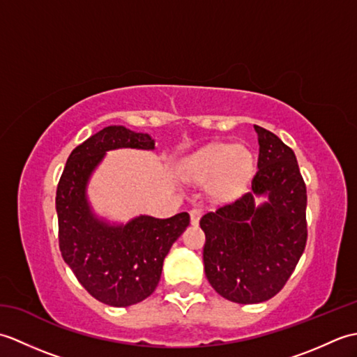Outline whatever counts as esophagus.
<instances>
[{
  "mask_svg": "<svg viewBox=\"0 0 357 357\" xmlns=\"http://www.w3.org/2000/svg\"><path fill=\"white\" fill-rule=\"evenodd\" d=\"M201 216H202V210L201 208H192L190 210V221H192L193 225H198Z\"/></svg>",
  "mask_w": 357,
  "mask_h": 357,
  "instance_id": "1",
  "label": "esophagus"
}]
</instances>
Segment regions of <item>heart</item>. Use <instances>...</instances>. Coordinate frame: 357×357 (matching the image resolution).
I'll list each match as a JSON object with an SVG mask.
<instances>
[{
  "label": "heart",
  "mask_w": 357,
  "mask_h": 357,
  "mask_svg": "<svg viewBox=\"0 0 357 357\" xmlns=\"http://www.w3.org/2000/svg\"><path fill=\"white\" fill-rule=\"evenodd\" d=\"M181 176L195 183L210 181L208 190L219 199L242 192L253 173V156L244 147L230 144H210L179 164Z\"/></svg>",
  "instance_id": "b5f03b06"
}]
</instances>
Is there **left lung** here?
<instances>
[{
    "mask_svg": "<svg viewBox=\"0 0 357 357\" xmlns=\"http://www.w3.org/2000/svg\"><path fill=\"white\" fill-rule=\"evenodd\" d=\"M259 142L252 193L208 211L204 270L210 285L236 304H259L282 290L307 244V187L294 151L255 126ZM253 194L269 202L254 206Z\"/></svg>",
    "mask_w": 357,
    "mask_h": 357,
    "instance_id": "1",
    "label": "left lung"
}]
</instances>
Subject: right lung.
I'll return each instance as SVG.
<instances>
[{
    "mask_svg": "<svg viewBox=\"0 0 357 357\" xmlns=\"http://www.w3.org/2000/svg\"><path fill=\"white\" fill-rule=\"evenodd\" d=\"M153 150L147 133L110 126L75 147L56 188L58 241L64 262L102 304L128 307L155 291L170 247L190 224L187 211L167 219L139 216L126 225L96 219L86 199L90 173L107 150Z\"/></svg>",
    "mask_w": 357,
    "mask_h": 357,
    "instance_id": "right-lung-1",
    "label": "right lung"
}]
</instances>
